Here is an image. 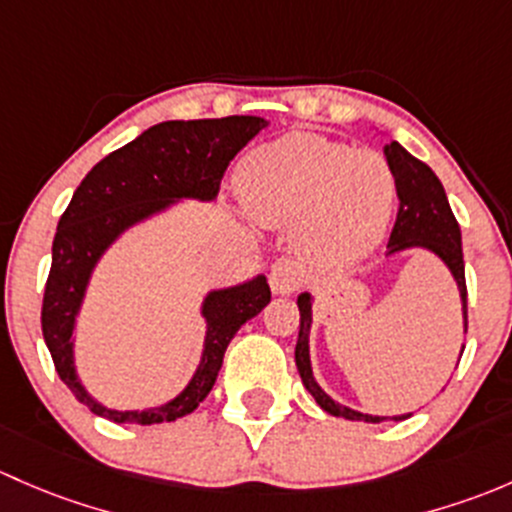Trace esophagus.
I'll use <instances>...</instances> for the list:
<instances>
[{
    "label": "esophagus",
    "mask_w": 512,
    "mask_h": 512,
    "mask_svg": "<svg viewBox=\"0 0 512 512\" xmlns=\"http://www.w3.org/2000/svg\"><path fill=\"white\" fill-rule=\"evenodd\" d=\"M268 281H271V288L276 295H291L303 283V271H300V266L293 258H278L271 266Z\"/></svg>",
    "instance_id": "34e87169"
}]
</instances>
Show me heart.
<instances>
[{
  "label": "heart",
  "mask_w": 512,
  "mask_h": 512,
  "mask_svg": "<svg viewBox=\"0 0 512 512\" xmlns=\"http://www.w3.org/2000/svg\"><path fill=\"white\" fill-rule=\"evenodd\" d=\"M239 189L251 217L266 226L295 224L298 249L330 263L370 254L397 194L382 155L315 133H288L249 152Z\"/></svg>",
  "instance_id": "obj_1"
}]
</instances>
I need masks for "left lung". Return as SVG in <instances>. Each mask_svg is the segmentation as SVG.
Returning a JSON list of instances; mask_svg holds the SVG:
<instances>
[{"mask_svg": "<svg viewBox=\"0 0 512 512\" xmlns=\"http://www.w3.org/2000/svg\"><path fill=\"white\" fill-rule=\"evenodd\" d=\"M384 157L387 165L392 167L394 184H397V197H399V212L397 221H394L392 236L387 244V256L399 254L407 249H426L434 256L444 261L449 268L453 281L458 286V295H461V310H463V333L468 330V300H466V271H463V249H461V229L458 221L453 217L449 199H446L444 184L439 177L431 172L429 165L416 160L409 155L397 140L384 145ZM298 310H300V330L298 342H295V365H298L300 379H303L305 389L313 394L318 407L323 412L342 416L350 421H370V424H379V421H402L409 419L412 414H397V416H372L362 414L357 409L345 407V404L335 402L325 389L315 382L313 365H310V325H313V295L300 293L298 295ZM463 355V347H461ZM461 360V357H458Z\"/></svg>", "mask_w": 512, "mask_h": 512, "instance_id": "1", "label": "left lung"}]
</instances>
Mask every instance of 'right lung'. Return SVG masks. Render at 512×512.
I'll list each match as a JSON object with an SVG mask.
<instances>
[{"label": "right lung", "mask_w": 512, "mask_h": 512, "mask_svg": "<svg viewBox=\"0 0 512 512\" xmlns=\"http://www.w3.org/2000/svg\"><path fill=\"white\" fill-rule=\"evenodd\" d=\"M268 125L256 115L214 120H165L98 162L73 192L59 219L51 271L41 308V330L61 382L93 414L115 424H162L192 414L212 392L231 337L271 300L266 276L209 291L202 303L207 320L202 360L187 387L167 404L150 409H110L88 394L76 372L73 333L88 283L105 251L140 221L165 212L179 199L212 202L221 177L249 140Z\"/></svg>", "instance_id": "right-lung-1"}]
</instances>
